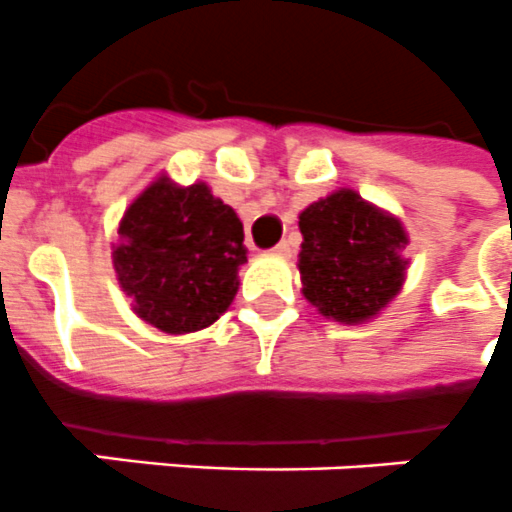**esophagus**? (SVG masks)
I'll return each instance as SVG.
<instances>
[{"label": "esophagus", "mask_w": 512, "mask_h": 512, "mask_svg": "<svg viewBox=\"0 0 512 512\" xmlns=\"http://www.w3.org/2000/svg\"><path fill=\"white\" fill-rule=\"evenodd\" d=\"M273 255L289 257V255H292V244H289V242H278L276 247H273Z\"/></svg>", "instance_id": "esophagus-1"}]
</instances>
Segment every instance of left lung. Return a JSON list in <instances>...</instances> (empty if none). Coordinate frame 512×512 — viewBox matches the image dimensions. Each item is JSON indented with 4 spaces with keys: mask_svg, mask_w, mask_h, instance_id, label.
Instances as JSON below:
<instances>
[{
    "mask_svg": "<svg viewBox=\"0 0 512 512\" xmlns=\"http://www.w3.org/2000/svg\"><path fill=\"white\" fill-rule=\"evenodd\" d=\"M302 294L318 313L339 323L376 318L405 284V226L339 189L299 213Z\"/></svg>",
    "mask_w": 512,
    "mask_h": 512,
    "instance_id": "1",
    "label": "left lung"
}]
</instances>
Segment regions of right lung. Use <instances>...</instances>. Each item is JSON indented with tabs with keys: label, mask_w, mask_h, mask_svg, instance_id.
Listing matches in <instances>:
<instances>
[{
	"label": "right lung",
	"mask_w": 512,
	"mask_h": 512,
	"mask_svg": "<svg viewBox=\"0 0 512 512\" xmlns=\"http://www.w3.org/2000/svg\"><path fill=\"white\" fill-rule=\"evenodd\" d=\"M247 263L242 220L207 184L168 176L131 202L112 247L120 289L141 321L165 334H191L226 313Z\"/></svg>",
	"instance_id": "obj_1"
}]
</instances>
